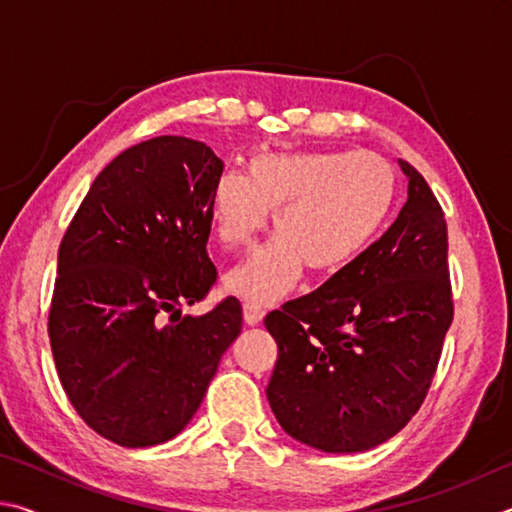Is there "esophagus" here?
Masks as SVG:
<instances>
[{
  "label": "esophagus",
  "instance_id": "1",
  "mask_svg": "<svg viewBox=\"0 0 512 512\" xmlns=\"http://www.w3.org/2000/svg\"><path fill=\"white\" fill-rule=\"evenodd\" d=\"M264 316H266V309H264V307L253 305V302H246V305H244V320H246V325H250V327L259 325V323H262V320H264Z\"/></svg>",
  "mask_w": 512,
  "mask_h": 512
}]
</instances>
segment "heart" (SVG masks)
Instances as JSON below:
<instances>
[{
    "mask_svg": "<svg viewBox=\"0 0 512 512\" xmlns=\"http://www.w3.org/2000/svg\"><path fill=\"white\" fill-rule=\"evenodd\" d=\"M395 198V171L372 151L257 153L246 176L225 173L210 194V221L225 248L248 246L273 212L277 235L225 275L253 305L287 296L305 266L336 275L366 253Z\"/></svg>",
    "mask_w": 512,
    "mask_h": 512,
    "instance_id": "b5f03b06",
    "label": "heart"
}]
</instances>
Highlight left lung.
I'll use <instances>...</instances> for the list:
<instances>
[{
	"label": "left lung",
	"instance_id": "1",
	"mask_svg": "<svg viewBox=\"0 0 512 512\" xmlns=\"http://www.w3.org/2000/svg\"><path fill=\"white\" fill-rule=\"evenodd\" d=\"M395 223L357 262L264 325L277 343L268 404L291 438L327 454L366 452L427 397L454 318L443 207L418 171Z\"/></svg>",
	"mask_w": 512,
	"mask_h": 512
}]
</instances>
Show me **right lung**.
I'll return each instance as SVG.
<instances>
[{
    "instance_id": "1",
    "label": "right lung",
    "mask_w": 512,
    "mask_h": 512,
    "mask_svg": "<svg viewBox=\"0 0 512 512\" xmlns=\"http://www.w3.org/2000/svg\"><path fill=\"white\" fill-rule=\"evenodd\" d=\"M221 173L189 137L131 146L94 178L60 241L49 309L60 384L85 424L121 447L183 431L241 332L237 298L180 314L216 282L207 239Z\"/></svg>"
}]
</instances>
